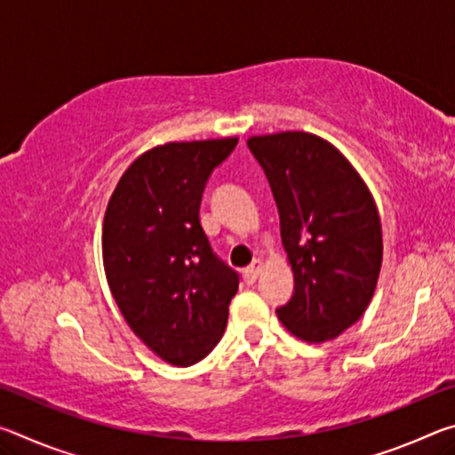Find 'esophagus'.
Returning a JSON list of instances; mask_svg holds the SVG:
<instances>
[{"label":"esophagus","mask_w":455,"mask_h":455,"mask_svg":"<svg viewBox=\"0 0 455 455\" xmlns=\"http://www.w3.org/2000/svg\"><path fill=\"white\" fill-rule=\"evenodd\" d=\"M260 268H263V260H260V259H255V260H252V265H251L249 268H244V279L249 281V283L257 281V276H259V273H260Z\"/></svg>","instance_id":"34e87169"}]
</instances>
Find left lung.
<instances>
[{"mask_svg": "<svg viewBox=\"0 0 455 455\" xmlns=\"http://www.w3.org/2000/svg\"><path fill=\"white\" fill-rule=\"evenodd\" d=\"M279 209L295 275L276 315L292 335L323 343L361 319L381 268V222L371 192L343 154L319 136L251 138Z\"/></svg>", "mask_w": 455, "mask_h": 455, "instance_id": "1", "label": "left lung"}]
</instances>
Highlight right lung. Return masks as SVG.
Instances as JSON below:
<instances>
[{
  "mask_svg": "<svg viewBox=\"0 0 455 455\" xmlns=\"http://www.w3.org/2000/svg\"><path fill=\"white\" fill-rule=\"evenodd\" d=\"M238 138L171 142L142 154L108 203V284L130 329L172 365H195L225 333L238 273L212 251L200 200Z\"/></svg>",
  "mask_w": 455,
  "mask_h": 455,
  "instance_id": "add662e5",
  "label": "right lung"
}]
</instances>
